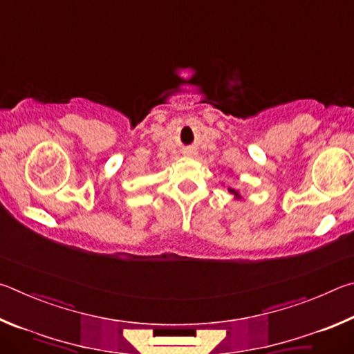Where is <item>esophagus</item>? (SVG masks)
<instances>
[{"instance_id":"1","label":"esophagus","mask_w":354,"mask_h":354,"mask_svg":"<svg viewBox=\"0 0 354 354\" xmlns=\"http://www.w3.org/2000/svg\"><path fill=\"white\" fill-rule=\"evenodd\" d=\"M184 154H185V156H195L196 153L194 151V149H185V151H184Z\"/></svg>"}]
</instances>
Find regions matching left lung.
<instances>
[{
	"instance_id": "obj_1",
	"label": "left lung",
	"mask_w": 354,
	"mask_h": 354,
	"mask_svg": "<svg viewBox=\"0 0 354 354\" xmlns=\"http://www.w3.org/2000/svg\"><path fill=\"white\" fill-rule=\"evenodd\" d=\"M230 192H231V194H234V195H236V196H237V195H239V194H237V192H236V190H234V189H230Z\"/></svg>"
}]
</instances>
